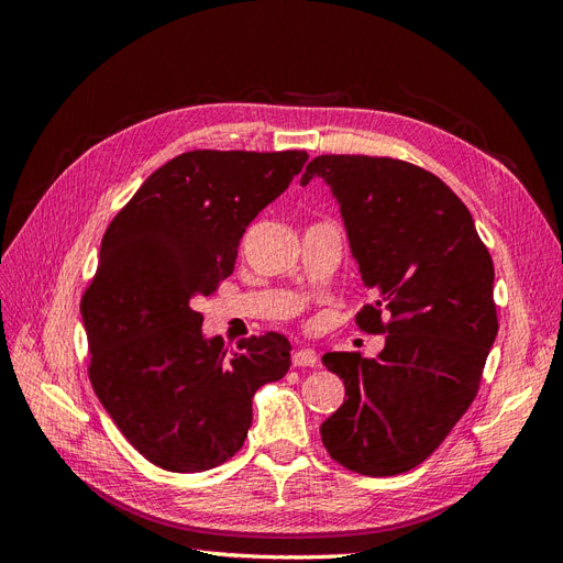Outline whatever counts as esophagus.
Returning a JSON list of instances; mask_svg holds the SVG:
<instances>
[{
    "label": "esophagus",
    "instance_id": "34e87169",
    "mask_svg": "<svg viewBox=\"0 0 563 563\" xmlns=\"http://www.w3.org/2000/svg\"><path fill=\"white\" fill-rule=\"evenodd\" d=\"M319 364V354L312 347H300L294 352V366L302 368H312Z\"/></svg>",
    "mask_w": 563,
    "mask_h": 563
}]
</instances>
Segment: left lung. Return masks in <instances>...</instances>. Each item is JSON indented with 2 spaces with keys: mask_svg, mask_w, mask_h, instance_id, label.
<instances>
[{
  "mask_svg": "<svg viewBox=\"0 0 563 563\" xmlns=\"http://www.w3.org/2000/svg\"><path fill=\"white\" fill-rule=\"evenodd\" d=\"M312 178L331 185L362 284L376 294L356 327L385 333L376 360L321 356L347 397L321 422V441L356 474L395 476L428 460L479 391L498 335L493 261L465 203L416 164L321 155L300 185Z\"/></svg>",
  "mask_w": 563,
  "mask_h": 563,
  "instance_id": "1",
  "label": "left lung"
}]
</instances>
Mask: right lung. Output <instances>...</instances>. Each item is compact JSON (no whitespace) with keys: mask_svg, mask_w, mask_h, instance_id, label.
Segmentation results:
<instances>
[{"mask_svg":"<svg viewBox=\"0 0 563 563\" xmlns=\"http://www.w3.org/2000/svg\"><path fill=\"white\" fill-rule=\"evenodd\" d=\"M308 152L192 150L157 168L119 211L81 296L89 380L129 444L152 465L195 474L244 446L255 389L286 376L291 343L242 338L228 356L195 305L232 275L251 220Z\"/></svg>","mask_w":563,"mask_h":563,"instance_id":"right-lung-1","label":"right lung"}]
</instances>
